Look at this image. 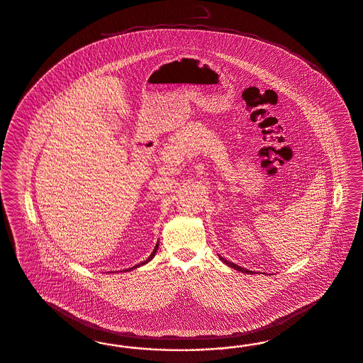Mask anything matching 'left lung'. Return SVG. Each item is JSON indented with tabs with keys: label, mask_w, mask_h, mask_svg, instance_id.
I'll use <instances>...</instances> for the list:
<instances>
[{
	"label": "left lung",
	"mask_w": 363,
	"mask_h": 363,
	"mask_svg": "<svg viewBox=\"0 0 363 363\" xmlns=\"http://www.w3.org/2000/svg\"><path fill=\"white\" fill-rule=\"evenodd\" d=\"M220 257V260H223L224 263L226 264V265H229V267H232V268H235L236 271H240V272H244V274H252V271H248V269H244V268H241V267H238V265H236L235 263H230V262H228L226 259H224V257H221V256H218Z\"/></svg>",
	"instance_id": "obj_1"
}]
</instances>
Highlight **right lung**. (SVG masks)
<instances>
[{
	"label": "right lung",
	"instance_id": "obj_1",
	"mask_svg": "<svg viewBox=\"0 0 363 363\" xmlns=\"http://www.w3.org/2000/svg\"><path fill=\"white\" fill-rule=\"evenodd\" d=\"M157 250H158V244L155 245V248H154V250H152V253L150 255V257L146 260V262H142V263L138 264V265H135V267H133V268H130V269H134V268H137V267H139V265H143V264L149 263L150 262L151 259L155 256V253H157Z\"/></svg>",
	"mask_w": 363,
	"mask_h": 363
}]
</instances>
